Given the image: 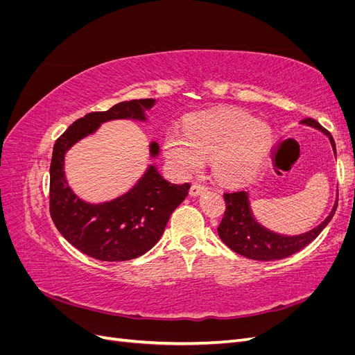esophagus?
Masks as SVG:
<instances>
[{
    "instance_id": "esophagus-1",
    "label": "esophagus",
    "mask_w": 355,
    "mask_h": 355,
    "mask_svg": "<svg viewBox=\"0 0 355 355\" xmlns=\"http://www.w3.org/2000/svg\"><path fill=\"white\" fill-rule=\"evenodd\" d=\"M204 192H207V187H204V185H200V184H194L191 187V189H189V194L191 196H201V194H204Z\"/></svg>"
}]
</instances>
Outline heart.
<instances>
[{
	"label": "heart",
	"mask_w": 355,
	"mask_h": 355,
	"mask_svg": "<svg viewBox=\"0 0 355 355\" xmlns=\"http://www.w3.org/2000/svg\"><path fill=\"white\" fill-rule=\"evenodd\" d=\"M272 144L271 127L232 110L198 114L184 135L168 132L163 151L180 175H192L211 158L213 173L223 184L239 185L254 175Z\"/></svg>",
	"instance_id": "obj_1"
}]
</instances>
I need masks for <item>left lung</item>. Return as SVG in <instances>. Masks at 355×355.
I'll list each match as a JSON object with an SVG mask.
<instances>
[{
    "instance_id": "1",
    "label": "left lung",
    "mask_w": 355,
    "mask_h": 355,
    "mask_svg": "<svg viewBox=\"0 0 355 355\" xmlns=\"http://www.w3.org/2000/svg\"><path fill=\"white\" fill-rule=\"evenodd\" d=\"M300 124L314 127L317 130L323 132L329 137L333 153L336 155L335 141H333L331 135L324 127H321V124L313 120V118H305V120L300 121ZM223 198L225 202H227V210H225L223 218L218 227L219 237L231 250L253 261H278L302 250L305 245L314 241L320 232L327 227V223L331 220L338 207L336 198L329 216L320 225H317L315 228L304 234L284 235L265 228L262 223L254 219L250 209L249 192L243 189L225 192Z\"/></svg>"
}]
</instances>
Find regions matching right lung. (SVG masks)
<instances>
[{
	"mask_svg": "<svg viewBox=\"0 0 355 355\" xmlns=\"http://www.w3.org/2000/svg\"><path fill=\"white\" fill-rule=\"evenodd\" d=\"M155 99L120 102L103 112H90L72 123L53 148L50 164V214L59 232L73 247L106 262L130 261L146 253L164 232L170 214L188 196L189 184L166 180L155 166L125 194L111 201L92 204L69 188L65 176L67 151L101 124L111 120L146 121V111ZM159 154L157 142L149 144V155Z\"/></svg>",
	"mask_w": 355,
	"mask_h": 355,
	"instance_id": "right-lung-1",
	"label": "right lung"
}]
</instances>
